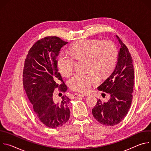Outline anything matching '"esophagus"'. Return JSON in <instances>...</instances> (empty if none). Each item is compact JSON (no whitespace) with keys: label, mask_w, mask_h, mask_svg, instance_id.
Here are the masks:
<instances>
[{"label":"esophagus","mask_w":151,"mask_h":151,"mask_svg":"<svg viewBox=\"0 0 151 151\" xmlns=\"http://www.w3.org/2000/svg\"><path fill=\"white\" fill-rule=\"evenodd\" d=\"M84 97V95L83 94H74L73 95V98L74 99H76V98H78V97Z\"/></svg>","instance_id":"esophagus-1"}]
</instances>
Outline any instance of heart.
I'll list each match as a JSON object with an SVG mask.
<instances>
[{"mask_svg":"<svg viewBox=\"0 0 151 151\" xmlns=\"http://www.w3.org/2000/svg\"><path fill=\"white\" fill-rule=\"evenodd\" d=\"M118 59V51L114 43L105 40L84 39L73 44L69 54L61 52L57 60V67L61 75L69 76L73 71L75 60H85L87 73L76 74L68 81L73 91L86 93L93 83L97 82L96 74L103 77L108 75L115 68Z\"/></svg>","mask_w":151,"mask_h":151,"instance_id":"1","label":"heart"}]
</instances>
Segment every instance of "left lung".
I'll list each match as a JSON object with an SVG mask.
<instances>
[{
  "instance_id": "8db88e82",
  "label": "left lung",
  "mask_w": 151,
  "mask_h": 151,
  "mask_svg": "<svg viewBox=\"0 0 151 151\" xmlns=\"http://www.w3.org/2000/svg\"><path fill=\"white\" fill-rule=\"evenodd\" d=\"M121 45L116 68L112 74L97 88L111 95L107 102L98 99L92 109L94 118L101 124L114 126L127 115L132 103L134 87L133 60L128 49L116 36Z\"/></svg>"
}]
</instances>
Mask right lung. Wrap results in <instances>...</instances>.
Instances as JSON below:
<instances>
[{
    "instance_id": "obj_1",
    "label": "right lung",
    "mask_w": 151,
    "mask_h": 151,
    "mask_svg": "<svg viewBox=\"0 0 151 151\" xmlns=\"http://www.w3.org/2000/svg\"><path fill=\"white\" fill-rule=\"evenodd\" d=\"M68 43L57 36L39 39L29 50L24 61V89L36 116L51 128L63 125L70 118V100L63 96L56 103L52 97L55 88L62 93L68 89L58 72L56 59L61 48Z\"/></svg>"
}]
</instances>
